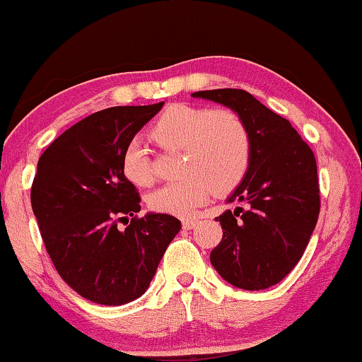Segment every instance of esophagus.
Segmentation results:
<instances>
[{"label": "esophagus", "mask_w": 362, "mask_h": 362, "mask_svg": "<svg viewBox=\"0 0 362 362\" xmlns=\"http://www.w3.org/2000/svg\"><path fill=\"white\" fill-rule=\"evenodd\" d=\"M182 226H183V230H193L194 226H196V220H193V218H187V220H183V222H182Z\"/></svg>", "instance_id": "esophagus-1"}]
</instances>
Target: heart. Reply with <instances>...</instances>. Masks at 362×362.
<instances>
[{
	"mask_svg": "<svg viewBox=\"0 0 362 362\" xmlns=\"http://www.w3.org/2000/svg\"><path fill=\"white\" fill-rule=\"evenodd\" d=\"M150 137L164 150H182V180L148 194V207L175 217L193 216L212 192L230 193L243 182L250 163V134L233 110L175 103L153 121ZM121 170L137 187L153 182L148 150L134 139L121 156Z\"/></svg>",
	"mask_w": 362,
	"mask_h": 362,
	"instance_id": "heart-1",
	"label": "heart"
}]
</instances>
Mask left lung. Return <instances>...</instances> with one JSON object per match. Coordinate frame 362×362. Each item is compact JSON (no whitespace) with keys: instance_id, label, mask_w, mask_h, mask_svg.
Here are the masks:
<instances>
[{"instance_id":"8db88e82","label":"left lung","mask_w":362,"mask_h":362,"mask_svg":"<svg viewBox=\"0 0 362 362\" xmlns=\"http://www.w3.org/2000/svg\"><path fill=\"white\" fill-rule=\"evenodd\" d=\"M220 103L246 122L250 163L243 182L216 217L222 241L211 263L226 283L246 291L278 284L302 259L320 216V185L313 151L283 116L243 89H212L192 94Z\"/></svg>"}]
</instances>
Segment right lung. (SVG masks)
<instances>
[{
    "mask_svg": "<svg viewBox=\"0 0 362 362\" xmlns=\"http://www.w3.org/2000/svg\"><path fill=\"white\" fill-rule=\"evenodd\" d=\"M163 105L97 112L38 159L30 198L46 250L60 278L94 303L124 305L144 296L182 228L168 214L137 218L140 196L121 170L126 145ZM121 219L130 223L124 230L117 228Z\"/></svg>",
    "mask_w": 362,
    "mask_h": 362,
    "instance_id": "1",
    "label": "right lung"
}]
</instances>
